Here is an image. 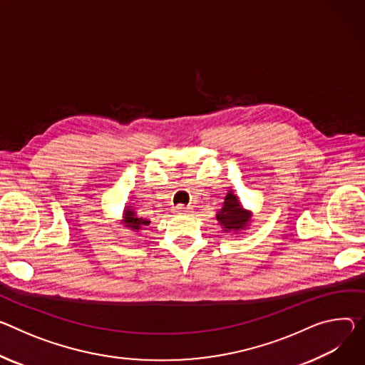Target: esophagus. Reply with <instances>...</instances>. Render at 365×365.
I'll use <instances>...</instances> for the list:
<instances>
[{
  "mask_svg": "<svg viewBox=\"0 0 365 365\" xmlns=\"http://www.w3.org/2000/svg\"><path fill=\"white\" fill-rule=\"evenodd\" d=\"M175 211H176L178 214H189V212H190V208H189V207H185V205H178V207H175Z\"/></svg>",
  "mask_w": 365,
  "mask_h": 365,
  "instance_id": "esophagus-1",
  "label": "esophagus"
}]
</instances>
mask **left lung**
Here are the masks:
<instances>
[{
	"label": "left lung",
	"instance_id": "1",
	"mask_svg": "<svg viewBox=\"0 0 365 365\" xmlns=\"http://www.w3.org/2000/svg\"><path fill=\"white\" fill-rule=\"evenodd\" d=\"M215 218L222 227L224 233L239 235L240 231H246V228H249L253 221V212L243 208L239 196L233 190H228L222 208L217 211Z\"/></svg>",
	"mask_w": 365,
	"mask_h": 365
}]
</instances>
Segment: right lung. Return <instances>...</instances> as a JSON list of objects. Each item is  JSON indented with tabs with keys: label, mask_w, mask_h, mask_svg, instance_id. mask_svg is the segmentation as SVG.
<instances>
[{
	"label": "right lung",
	"mask_w": 365,
	"mask_h": 365,
	"mask_svg": "<svg viewBox=\"0 0 365 365\" xmlns=\"http://www.w3.org/2000/svg\"><path fill=\"white\" fill-rule=\"evenodd\" d=\"M150 220H145L143 217H138L137 211L134 210V207L126 205L123 212H122V220H120V225L126 227L130 231H135V233H140V231L145 230V227L150 225Z\"/></svg>",
	"instance_id": "obj_1"
}]
</instances>
